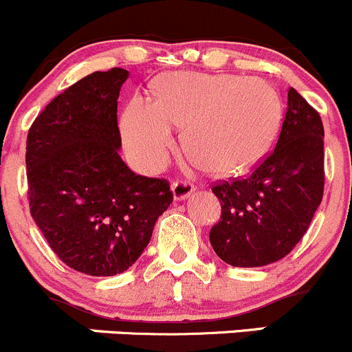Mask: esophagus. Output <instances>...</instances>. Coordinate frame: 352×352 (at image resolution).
Listing matches in <instances>:
<instances>
[{
    "mask_svg": "<svg viewBox=\"0 0 352 352\" xmlns=\"http://www.w3.org/2000/svg\"><path fill=\"white\" fill-rule=\"evenodd\" d=\"M171 190L175 200H184V198H188L193 193L195 186L191 183H186V181H176V183H173Z\"/></svg>",
    "mask_w": 352,
    "mask_h": 352,
    "instance_id": "obj_1",
    "label": "esophagus"
}]
</instances>
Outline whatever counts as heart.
<instances>
[{"mask_svg":"<svg viewBox=\"0 0 352 352\" xmlns=\"http://www.w3.org/2000/svg\"><path fill=\"white\" fill-rule=\"evenodd\" d=\"M154 102L133 96L121 114V137L130 161L144 173L164 168L175 130L195 162L217 176L258 164L283 123L277 90L258 76L173 72L159 78Z\"/></svg>","mask_w":352,"mask_h":352,"instance_id":"1","label":"heart"}]
</instances>
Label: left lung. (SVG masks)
Returning a JSON list of instances; mask_svg holds the SVG:
<instances>
[{"instance_id":"1","label":"left lung","mask_w":352,"mask_h":352,"mask_svg":"<svg viewBox=\"0 0 352 352\" xmlns=\"http://www.w3.org/2000/svg\"><path fill=\"white\" fill-rule=\"evenodd\" d=\"M323 124L291 87L287 111L272 154L245 179L212 191L222 207L210 245L232 267H263L301 241L323 197Z\"/></svg>"}]
</instances>
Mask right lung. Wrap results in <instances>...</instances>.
I'll use <instances>...</instances> for the list:
<instances>
[{
    "label": "right lung",
    "instance_id": "add662e5",
    "mask_svg": "<svg viewBox=\"0 0 352 352\" xmlns=\"http://www.w3.org/2000/svg\"><path fill=\"white\" fill-rule=\"evenodd\" d=\"M128 76L111 68L78 80L27 137L32 219L59 260L96 277L130 269L173 201L168 181L135 175L120 157L118 97Z\"/></svg>",
    "mask_w": 352,
    "mask_h": 352
}]
</instances>
